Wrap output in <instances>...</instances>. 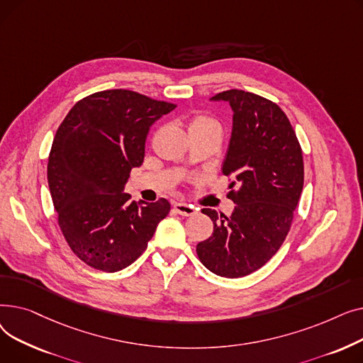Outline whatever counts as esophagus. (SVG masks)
Segmentation results:
<instances>
[{
  "mask_svg": "<svg viewBox=\"0 0 363 363\" xmlns=\"http://www.w3.org/2000/svg\"><path fill=\"white\" fill-rule=\"evenodd\" d=\"M174 207H175V211L182 216H193V215H197V212H199L197 207H194L193 204H188V203H175Z\"/></svg>",
  "mask_w": 363,
  "mask_h": 363,
  "instance_id": "1",
  "label": "esophagus"
}]
</instances>
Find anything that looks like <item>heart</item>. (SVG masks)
I'll return each mask as SVG.
<instances>
[{
	"mask_svg": "<svg viewBox=\"0 0 363 363\" xmlns=\"http://www.w3.org/2000/svg\"><path fill=\"white\" fill-rule=\"evenodd\" d=\"M206 129H220L219 122L206 113H196L189 121V132L191 130H206Z\"/></svg>",
	"mask_w": 363,
	"mask_h": 363,
	"instance_id": "b5f03b06",
	"label": "heart"
}]
</instances>
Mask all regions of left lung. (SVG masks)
Segmentation results:
<instances>
[{
	"mask_svg": "<svg viewBox=\"0 0 363 363\" xmlns=\"http://www.w3.org/2000/svg\"><path fill=\"white\" fill-rule=\"evenodd\" d=\"M211 101L233 108V132L222 174L231 177L230 218L212 208L213 234L197 244L206 268L225 278L245 277L268 262L287 237L303 191V155L285 113L272 101L241 89L216 94Z\"/></svg>",
	"mask_w": 363,
	"mask_h": 363,
	"instance_id": "1",
	"label": "left lung"
}]
</instances>
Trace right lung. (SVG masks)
<instances>
[{
    "instance_id": "obj_1",
    "label": "right lung",
    "mask_w": 363,
    "mask_h": 363,
    "mask_svg": "<svg viewBox=\"0 0 363 363\" xmlns=\"http://www.w3.org/2000/svg\"><path fill=\"white\" fill-rule=\"evenodd\" d=\"M175 107L108 89L76 103L57 129L47 167L50 193L69 247L91 268H126L167 216V200L137 204L125 185L144 162L151 125Z\"/></svg>"
}]
</instances>
